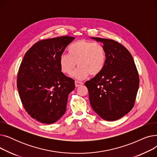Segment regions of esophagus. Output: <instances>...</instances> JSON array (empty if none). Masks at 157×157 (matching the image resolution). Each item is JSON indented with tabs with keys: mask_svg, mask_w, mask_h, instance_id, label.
Here are the masks:
<instances>
[{
	"mask_svg": "<svg viewBox=\"0 0 157 157\" xmlns=\"http://www.w3.org/2000/svg\"><path fill=\"white\" fill-rule=\"evenodd\" d=\"M82 85H83V82H81V81H75V86L76 87H78Z\"/></svg>",
	"mask_w": 157,
	"mask_h": 157,
	"instance_id": "1",
	"label": "esophagus"
}]
</instances>
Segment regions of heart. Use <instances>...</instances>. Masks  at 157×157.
Masks as SVG:
<instances>
[{
	"instance_id": "1",
	"label": "heart",
	"mask_w": 157,
	"mask_h": 157,
	"mask_svg": "<svg viewBox=\"0 0 157 157\" xmlns=\"http://www.w3.org/2000/svg\"><path fill=\"white\" fill-rule=\"evenodd\" d=\"M68 54L60 55L59 63L61 71L70 74L77 65L78 68L73 76L83 79L89 74L96 76L104 69L106 62V53L104 46L98 43L84 39L72 43L68 48Z\"/></svg>"
}]
</instances>
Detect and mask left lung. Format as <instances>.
<instances>
[{
	"label": "left lung",
	"instance_id": "8db88e82",
	"mask_svg": "<svg viewBox=\"0 0 157 157\" xmlns=\"http://www.w3.org/2000/svg\"><path fill=\"white\" fill-rule=\"evenodd\" d=\"M103 43L106 62L103 70L85 82L94 111L107 121L118 120L134 105L139 74L130 53L113 39L91 37Z\"/></svg>",
	"mask_w": 157,
	"mask_h": 157
}]
</instances>
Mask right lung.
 Instances as JSON below:
<instances>
[{
    "instance_id": "add662e5",
    "label": "right lung",
    "mask_w": 157,
    "mask_h": 157,
    "mask_svg": "<svg viewBox=\"0 0 157 157\" xmlns=\"http://www.w3.org/2000/svg\"><path fill=\"white\" fill-rule=\"evenodd\" d=\"M74 39L62 36L41 40L25 55L17 76L21 103L30 116L51 124L65 113L74 81L61 72L59 59Z\"/></svg>"
}]
</instances>
